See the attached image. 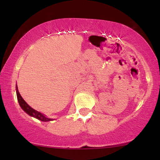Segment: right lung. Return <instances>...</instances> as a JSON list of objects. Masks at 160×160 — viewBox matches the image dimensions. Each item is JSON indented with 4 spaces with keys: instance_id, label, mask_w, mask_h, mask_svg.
I'll return each mask as SVG.
<instances>
[{
    "instance_id": "right-lung-1",
    "label": "right lung",
    "mask_w": 160,
    "mask_h": 160,
    "mask_svg": "<svg viewBox=\"0 0 160 160\" xmlns=\"http://www.w3.org/2000/svg\"><path fill=\"white\" fill-rule=\"evenodd\" d=\"M16 92H17V100H18L19 106H20L21 108H22V110L25 111V112L27 113L28 114H29L30 117L36 118V119L41 120V121L42 122H49L53 120V119H49V118L47 117L44 114H43V113H41V112H38V111H36L35 109L32 108L31 107H30L29 105H28L27 102L24 100L23 98H22V96L19 92L17 85H16Z\"/></svg>"
}]
</instances>
